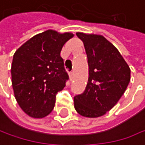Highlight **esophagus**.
Masks as SVG:
<instances>
[{
    "label": "esophagus",
    "mask_w": 145,
    "mask_h": 145,
    "mask_svg": "<svg viewBox=\"0 0 145 145\" xmlns=\"http://www.w3.org/2000/svg\"><path fill=\"white\" fill-rule=\"evenodd\" d=\"M73 75H74V72L73 71H70L69 72V78H70V80L72 79V76H73Z\"/></svg>",
    "instance_id": "34e87169"
}]
</instances>
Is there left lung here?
<instances>
[{"label": "left lung", "instance_id": "1", "mask_svg": "<svg viewBox=\"0 0 145 145\" xmlns=\"http://www.w3.org/2000/svg\"><path fill=\"white\" fill-rule=\"evenodd\" d=\"M83 41L88 63L85 91L74 97L82 116L99 117L110 110L125 93L131 70L119 51L104 36L76 33Z\"/></svg>", "mask_w": 145, "mask_h": 145}]
</instances>
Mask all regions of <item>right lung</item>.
Returning a JSON list of instances; mask_svg holds the SVG:
<instances>
[{"label":"right lung","mask_w":145,"mask_h":145,"mask_svg":"<svg viewBox=\"0 0 145 145\" xmlns=\"http://www.w3.org/2000/svg\"><path fill=\"white\" fill-rule=\"evenodd\" d=\"M72 37L71 33L48 29L15 52L11 69L12 88L18 105L29 116L42 118L53 110L56 94L69 80L60 52Z\"/></svg>","instance_id":"add662e5"}]
</instances>
